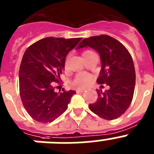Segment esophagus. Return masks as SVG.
<instances>
[{
	"label": "esophagus",
	"mask_w": 154,
	"mask_h": 154,
	"mask_svg": "<svg viewBox=\"0 0 154 154\" xmlns=\"http://www.w3.org/2000/svg\"><path fill=\"white\" fill-rule=\"evenodd\" d=\"M76 91H77V93H82V92L85 91V90H83V89H77Z\"/></svg>",
	"instance_id": "1"
}]
</instances>
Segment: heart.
I'll use <instances>...</instances> for the list:
<instances>
[{
    "label": "heart",
    "instance_id": "obj_1",
    "mask_svg": "<svg viewBox=\"0 0 154 154\" xmlns=\"http://www.w3.org/2000/svg\"><path fill=\"white\" fill-rule=\"evenodd\" d=\"M93 54H95V53L91 51V50H85V51L82 53V56L84 58L89 57V56ZM92 80H93V77L91 75H89V74L84 73H79L73 78V81H72V85L75 88L82 89V88H85L88 86H89L91 85V83L92 82Z\"/></svg>",
    "mask_w": 154,
    "mask_h": 154
}]
</instances>
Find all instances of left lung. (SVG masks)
Here are the masks:
<instances>
[{"mask_svg": "<svg viewBox=\"0 0 154 154\" xmlns=\"http://www.w3.org/2000/svg\"><path fill=\"white\" fill-rule=\"evenodd\" d=\"M88 46L101 57V69L97 82L109 86L105 92L97 90V100L89 105V109L104 119H116L125 113L133 100L136 84L133 58L121 42L107 35L85 38L77 49Z\"/></svg>", "mask_w": 154, "mask_h": 154, "instance_id": "8db88e82", "label": "left lung"}]
</instances>
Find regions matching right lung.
Here are the masks:
<instances>
[{"instance_id": "right-lung-1", "label": "right lung", "mask_w": 154, "mask_h": 154, "mask_svg": "<svg viewBox=\"0 0 154 154\" xmlns=\"http://www.w3.org/2000/svg\"><path fill=\"white\" fill-rule=\"evenodd\" d=\"M81 38L46 37L25 52L19 69L20 96L29 116L42 123L54 121L67 109L75 91L55 92L63 72L65 58Z\"/></svg>"}]
</instances>
